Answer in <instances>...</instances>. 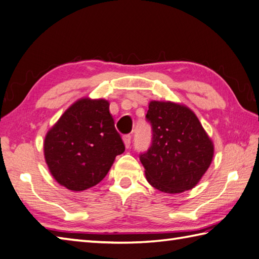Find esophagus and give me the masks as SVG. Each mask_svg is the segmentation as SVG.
I'll list each match as a JSON object with an SVG mask.
<instances>
[{
  "label": "esophagus",
  "instance_id": "1",
  "mask_svg": "<svg viewBox=\"0 0 259 259\" xmlns=\"http://www.w3.org/2000/svg\"><path fill=\"white\" fill-rule=\"evenodd\" d=\"M131 139H132V136L130 134L123 136V141H124V144H125L126 149H128L130 145H131Z\"/></svg>",
  "mask_w": 259,
  "mask_h": 259
}]
</instances>
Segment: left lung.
I'll return each mask as SVG.
<instances>
[{
    "instance_id": "1",
    "label": "left lung",
    "mask_w": 259,
    "mask_h": 259,
    "mask_svg": "<svg viewBox=\"0 0 259 259\" xmlns=\"http://www.w3.org/2000/svg\"><path fill=\"white\" fill-rule=\"evenodd\" d=\"M146 119L153 132L150 149L140 154L146 180L172 194L196 187L214 151L196 114L181 104L152 100Z\"/></svg>"
}]
</instances>
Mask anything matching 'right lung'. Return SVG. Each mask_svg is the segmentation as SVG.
<instances>
[{"label": "right lung", "instance_id": "1", "mask_svg": "<svg viewBox=\"0 0 259 259\" xmlns=\"http://www.w3.org/2000/svg\"><path fill=\"white\" fill-rule=\"evenodd\" d=\"M125 146L105 99L73 103L46 135L45 159L55 180L71 191L96 186Z\"/></svg>", "mask_w": 259, "mask_h": 259}]
</instances>
